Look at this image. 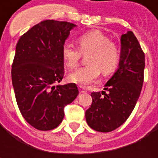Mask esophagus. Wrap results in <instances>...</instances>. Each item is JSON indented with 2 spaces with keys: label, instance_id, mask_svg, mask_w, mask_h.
Segmentation results:
<instances>
[{
  "label": "esophagus",
  "instance_id": "obj_1",
  "mask_svg": "<svg viewBox=\"0 0 158 158\" xmlns=\"http://www.w3.org/2000/svg\"><path fill=\"white\" fill-rule=\"evenodd\" d=\"M79 91H80L81 93L86 92V87H84V86H82V85H80V86H79Z\"/></svg>",
  "mask_w": 158,
  "mask_h": 158
}]
</instances>
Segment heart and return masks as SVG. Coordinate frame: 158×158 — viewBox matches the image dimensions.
<instances>
[{
  "mask_svg": "<svg viewBox=\"0 0 158 158\" xmlns=\"http://www.w3.org/2000/svg\"><path fill=\"white\" fill-rule=\"evenodd\" d=\"M79 48L71 44L62 46L61 54L65 65L76 69L82 55H88V66L81 68L69 76V81L77 84L86 85L95 82L101 73L105 76L112 74L116 69L120 51L118 46L99 31H91L82 34L78 39Z\"/></svg>",
  "mask_w": 158,
  "mask_h": 158,
  "instance_id": "b5f03b06",
  "label": "heart"
}]
</instances>
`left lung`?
<instances>
[{
    "label": "left lung",
    "mask_w": 158,
    "mask_h": 158,
    "mask_svg": "<svg viewBox=\"0 0 158 158\" xmlns=\"http://www.w3.org/2000/svg\"><path fill=\"white\" fill-rule=\"evenodd\" d=\"M118 69L106 82L105 90L92 92V104L85 112L88 125L107 133L120 127L130 116L143 88L145 55L132 31L120 39Z\"/></svg>",
    "instance_id": "obj_1"
}]
</instances>
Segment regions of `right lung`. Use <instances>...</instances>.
<instances>
[{
  "mask_svg": "<svg viewBox=\"0 0 158 158\" xmlns=\"http://www.w3.org/2000/svg\"><path fill=\"white\" fill-rule=\"evenodd\" d=\"M76 24L45 20L22 35L11 77L23 117L42 131L54 129L64 118V107L79 93L76 83L56 85L64 76L62 46Z\"/></svg>",
  "mask_w": 158,
  "mask_h": 158,
  "instance_id": "1",
  "label": "right lung"
}]
</instances>
